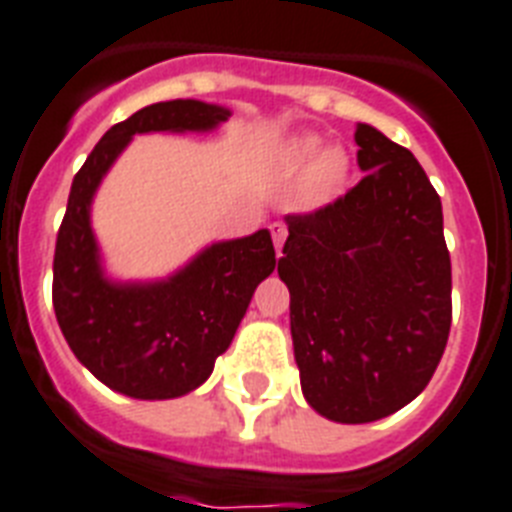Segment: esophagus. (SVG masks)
<instances>
[{
	"label": "esophagus",
	"instance_id": "obj_1",
	"mask_svg": "<svg viewBox=\"0 0 512 512\" xmlns=\"http://www.w3.org/2000/svg\"><path fill=\"white\" fill-rule=\"evenodd\" d=\"M272 230V238H274V248H277V256H282V243H285V235H287V227L282 222H272L269 225Z\"/></svg>",
	"mask_w": 512,
	"mask_h": 512
}]
</instances>
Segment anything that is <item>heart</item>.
<instances>
[{"mask_svg": "<svg viewBox=\"0 0 512 512\" xmlns=\"http://www.w3.org/2000/svg\"><path fill=\"white\" fill-rule=\"evenodd\" d=\"M319 151V141L306 135V138H298L287 146L285 162L287 167H303ZM314 159V158H313ZM315 160V159H314ZM345 172H348V156L342 154L340 149H327L317 156L311 167H308L306 177L301 183V201L308 206H319L324 201L335 196V190L340 188L342 180H345Z\"/></svg>", "mask_w": 512, "mask_h": 512, "instance_id": "heart-1", "label": "heart"}]
</instances>
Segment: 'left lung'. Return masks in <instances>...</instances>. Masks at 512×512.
Here are the masks:
<instances>
[{
    "instance_id": "obj_1",
    "label": "left lung",
    "mask_w": 512,
    "mask_h": 512,
    "mask_svg": "<svg viewBox=\"0 0 512 512\" xmlns=\"http://www.w3.org/2000/svg\"><path fill=\"white\" fill-rule=\"evenodd\" d=\"M361 183L287 214L277 264L308 405L366 424L418 398L445 353L453 272L442 201L408 149L356 125Z\"/></svg>"
}]
</instances>
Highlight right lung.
Masks as SVG:
<instances>
[{
    "mask_svg": "<svg viewBox=\"0 0 512 512\" xmlns=\"http://www.w3.org/2000/svg\"><path fill=\"white\" fill-rule=\"evenodd\" d=\"M227 117L196 99L138 109L104 133L70 188L54 248V314L75 358L128 398L170 400L204 384L277 259L269 230H259L214 243L170 280L114 285L101 274L91 198L135 133L211 130Z\"/></svg>",
    "mask_w": 512,
    "mask_h": 512,
    "instance_id": "right-lung-1",
    "label": "right lung"
}]
</instances>
